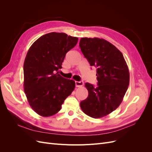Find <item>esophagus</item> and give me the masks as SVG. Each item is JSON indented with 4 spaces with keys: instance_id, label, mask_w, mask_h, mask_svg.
<instances>
[{
    "instance_id": "esophagus-1",
    "label": "esophagus",
    "mask_w": 152,
    "mask_h": 152,
    "mask_svg": "<svg viewBox=\"0 0 152 152\" xmlns=\"http://www.w3.org/2000/svg\"><path fill=\"white\" fill-rule=\"evenodd\" d=\"M84 85V82L82 81H75V86L77 87H82Z\"/></svg>"
}]
</instances>
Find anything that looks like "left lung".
Returning <instances> with one entry per match:
<instances>
[{"instance_id":"obj_1","label":"left lung","mask_w":152,"mask_h":152,"mask_svg":"<svg viewBox=\"0 0 152 152\" xmlns=\"http://www.w3.org/2000/svg\"><path fill=\"white\" fill-rule=\"evenodd\" d=\"M79 46L91 66L97 68L98 87L86 83L88 96L80 103L82 111L94 118L112 113L122 103L129 84V72L122 53L103 39L81 38Z\"/></svg>"}]
</instances>
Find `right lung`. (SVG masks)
I'll return each instance as SVG.
<instances>
[{"label": "right lung", "instance_id": "right-lung-1", "mask_svg": "<svg viewBox=\"0 0 152 152\" xmlns=\"http://www.w3.org/2000/svg\"><path fill=\"white\" fill-rule=\"evenodd\" d=\"M77 41V37L65 33L51 32L41 36L28 50L23 65L24 91L31 108L39 115L57 113L74 90V80L56 72Z\"/></svg>", "mask_w": 152, "mask_h": 152}]
</instances>
